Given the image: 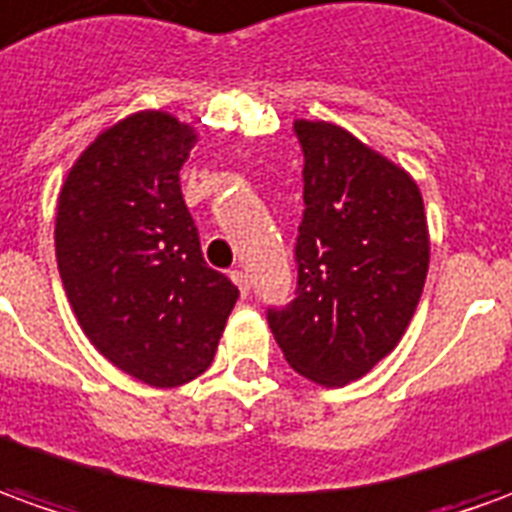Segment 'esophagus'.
<instances>
[{"mask_svg": "<svg viewBox=\"0 0 512 512\" xmlns=\"http://www.w3.org/2000/svg\"><path fill=\"white\" fill-rule=\"evenodd\" d=\"M231 281H234L236 287H239V292H242V295H248L250 281H248V276L242 273V270H231Z\"/></svg>", "mask_w": 512, "mask_h": 512, "instance_id": "1", "label": "esophagus"}]
</instances>
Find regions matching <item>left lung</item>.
Here are the masks:
<instances>
[{
    "label": "left lung",
    "mask_w": 512,
    "mask_h": 512,
    "mask_svg": "<svg viewBox=\"0 0 512 512\" xmlns=\"http://www.w3.org/2000/svg\"><path fill=\"white\" fill-rule=\"evenodd\" d=\"M303 150L298 290L267 309L278 348L323 387L362 379L410 326L429 270L424 197L410 172L331 122H295Z\"/></svg>",
    "instance_id": "obj_1"
}]
</instances>
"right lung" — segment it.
Here are the masks:
<instances>
[{"instance_id": "add662e5", "label": "right lung", "mask_w": 512, "mask_h": 512, "mask_svg": "<svg viewBox=\"0 0 512 512\" xmlns=\"http://www.w3.org/2000/svg\"><path fill=\"white\" fill-rule=\"evenodd\" d=\"M192 125L139 111L102 130L58 195L55 256L91 345L150 387L209 368L239 290L203 262L181 195Z\"/></svg>"}]
</instances>
